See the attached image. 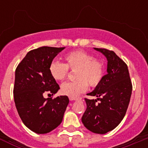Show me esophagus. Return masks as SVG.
I'll return each mask as SVG.
<instances>
[{"instance_id": "esophagus-1", "label": "esophagus", "mask_w": 148, "mask_h": 148, "mask_svg": "<svg viewBox=\"0 0 148 148\" xmlns=\"http://www.w3.org/2000/svg\"><path fill=\"white\" fill-rule=\"evenodd\" d=\"M69 99H70V101H78V100H80L79 99H75V98H71V97H70Z\"/></svg>"}]
</instances>
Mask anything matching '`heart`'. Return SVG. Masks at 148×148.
<instances>
[{"label":"heart","instance_id":"1","mask_svg":"<svg viewBox=\"0 0 148 148\" xmlns=\"http://www.w3.org/2000/svg\"><path fill=\"white\" fill-rule=\"evenodd\" d=\"M64 64L53 61L49 67V73L56 81H62L66 77L68 70L75 71L76 81L64 83L61 87L63 95L76 98L91 87H96L102 80L105 66L102 61L95 59L84 51L77 50L64 56Z\"/></svg>","mask_w":148,"mask_h":148}]
</instances>
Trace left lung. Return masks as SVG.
<instances>
[{
    "label": "left lung",
    "instance_id": "8db88e82",
    "mask_svg": "<svg viewBox=\"0 0 148 148\" xmlns=\"http://www.w3.org/2000/svg\"><path fill=\"white\" fill-rule=\"evenodd\" d=\"M107 58V75L85 99L87 109L82 123L90 131L105 134L118 126L125 117L132 93V84L127 64L113 51L94 48ZM98 100L99 103H97Z\"/></svg>",
    "mask_w": 148,
    "mask_h": 148
}]
</instances>
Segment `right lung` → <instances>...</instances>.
<instances>
[{"mask_svg":"<svg viewBox=\"0 0 148 148\" xmlns=\"http://www.w3.org/2000/svg\"><path fill=\"white\" fill-rule=\"evenodd\" d=\"M65 47H42L29 51L15 70L14 100L20 118L27 127L38 134L49 133L61 123L69 104L66 95L45 99L60 89L49 67Z\"/></svg>","mask_w":148,"mask_h":148,"instance_id":"right-lung-1","label":"right lung"}]
</instances>
